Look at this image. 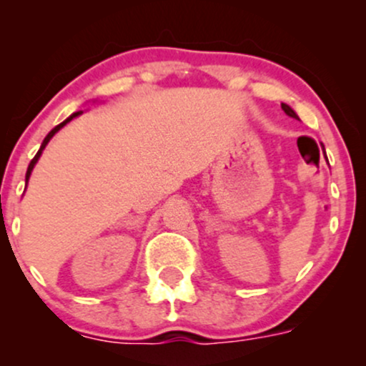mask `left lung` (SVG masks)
<instances>
[{
  "label": "left lung",
  "instance_id": "1",
  "mask_svg": "<svg viewBox=\"0 0 366 366\" xmlns=\"http://www.w3.org/2000/svg\"><path fill=\"white\" fill-rule=\"evenodd\" d=\"M282 110H284L285 113H287V115H289V117H292V119H297L296 112H294V110H292V108H291V107H289V104H285V103H282Z\"/></svg>",
  "mask_w": 366,
  "mask_h": 366
}]
</instances>
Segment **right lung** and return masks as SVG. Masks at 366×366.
<instances>
[{"label": "right lung", "instance_id": "obj_1", "mask_svg": "<svg viewBox=\"0 0 366 366\" xmlns=\"http://www.w3.org/2000/svg\"><path fill=\"white\" fill-rule=\"evenodd\" d=\"M81 113H82V112H75V113H74V115H70V117H69V119H66L65 122H61V124H60V125H56V127H54V129L51 130V132H49V134H48V136H46V137H44L43 144H41V148H39V151H37V154H36V157H34V158H32V162H31V163H29V169H27V175H25V180H29V177H31V172H32V169H34L36 162H37V159H39V157H41V153H43V149L46 148V144H48V142H49V139H51V137L54 136V134H56V132H58V130H60V129L63 127V125H66V124H69V122H70V120H72V119H75V117H77V115H81Z\"/></svg>", "mask_w": 366, "mask_h": 366}]
</instances>
